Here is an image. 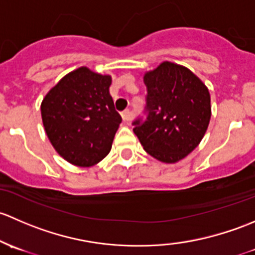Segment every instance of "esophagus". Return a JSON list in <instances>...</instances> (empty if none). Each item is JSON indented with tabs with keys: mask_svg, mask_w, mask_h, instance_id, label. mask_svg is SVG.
<instances>
[{
	"mask_svg": "<svg viewBox=\"0 0 255 255\" xmlns=\"http://www.w3.org/2000/svg\"><path fill=\"white\" fill-rule=\"evenodd\" d=\"M122 118H123V120H124V122H130L131 118H132V115H131L130 110H128V109L124 110V112L122 113Z\"/></svg>",
	"mask_w": 255,
	"mask_h": 255,
	"instance_id": "1",
	"label": "esophagus"
}]
</instances>
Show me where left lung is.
Wrapping results in <instances>:
<instances>
[{"instance_id": "obj_1", "label": "left lung", "mask_w": 255, "mask_h": 255, "mask_svg": "<svg viewBox=\"0 0 255 255\" xmlns=\"http://www.w3.org/2000/svg\"><path fill=\"white\" fill-rule=\"evenodd\" d=\"M145 117L132 122L143 149L166 163L184 158L206 132L211 118L210 93L190 70L163 62L143 77Z\"/></svg>"}]
</instances>
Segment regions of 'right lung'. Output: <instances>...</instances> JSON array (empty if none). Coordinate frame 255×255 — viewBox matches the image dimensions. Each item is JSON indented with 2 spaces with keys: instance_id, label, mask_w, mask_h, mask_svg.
I'll list each match as a JSON object with an SVG mask.
<instances>
[{
  "instance_id": "1",
  "label": "right lung",
  "mask_w": 255,
  "mask_h": 255,
  "mask_svg": "<svg viewBox=\"0 0 255 255\" xmlns=\"http://www.w3.org/2000/svg\"><path fill=\"white\" fill-rule=\"evenodd\" d=\"M110 83V76L80 67L50 89L41 103L50 142L75 166H93L112 148L122 117L109 93Z\"/></svg>"
}]
</instances>
